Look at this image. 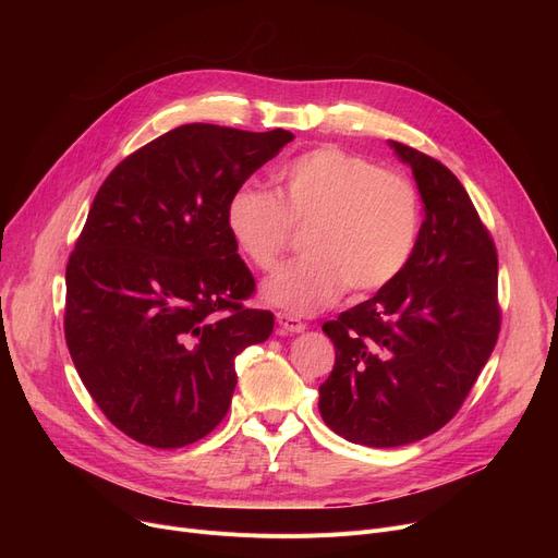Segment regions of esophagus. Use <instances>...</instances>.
<instances>
[{
    "mask_svg": "<svg viewBox=\"0 0 558 558\" xmlns=\"http://www.w3.org/2000/svg\"><path fill=\"white\" fill-rule=\"evenodd\" d=\"M276 318H278V326H280L284 332H289V335H299V332L305 330V324H303L301 318H296V316L278 312Z\"/></svg>",
    "mask_w": 558,
    "mask_h": 558,
    "instance_id": "34e87169",
    "label": "esophagus"
}]
</instances>
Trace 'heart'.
<instances>
[{
	"mask_svg": "<svg viewBox=\"0 0 558 558\" xmlns=\"http://www.w3.org/2000/svg\"><path fill=\"white\" fill-rule=\"evenodd\" d=\"M278 198L244 185L226 205L234 246L269 271L284 253L291 226L307 228L305 257L289 262L262 284L274 307L314 314L353 294L389 284L409 262L418 238V201L402 175L337 146H318L284 165Z\"/></svg>",
	"mask_w": 558,
	"mask_h": 558,
	"instance_id": "b5f03b06",
	"label": "heart"
}]
</instances>
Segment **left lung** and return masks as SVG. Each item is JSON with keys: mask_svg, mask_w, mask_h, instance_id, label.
<instances>
[{"mask_svg": "<svg viewBox=\"0 0 558 558\" xmlns=\"http://www.w3.org/2000/svg\"><path fill=\"white\" fill-rule=\"evenodd\" d=\"M425 219L404 269L324 326L337 360L318 412L350 444L398 448L441 429L473 389L497 332V253L457 175L389 140Z\"/></svg>", "mask_w": 558, "mask_h": 558, "instance_id": "8db88e82", "label": "left lung"}]
</instances>
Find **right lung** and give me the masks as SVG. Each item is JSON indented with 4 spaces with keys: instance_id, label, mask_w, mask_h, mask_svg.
Returning a JSON list of instances; mask_svg holds the SVG:
<instances>
[{
    "instance_id": "add662e5",
    "label": "right lung",
    "mask_w": 558,
    "mask_h": 558,
    "mask_svg": "<svg viewBox=\"0 0 558 558\" xmlns=\"http://www.w3.org/2000/svg\"><path fill=\"white\" fill-rule=\"evenodd\" d=\"M294 140L185 124L142 146L99 187L70 255L65 339L81 383L137 444L171 450L226 416L234 357L274 314L242 305L255 280L226 205Z\"/></svg>"
}]
</instances>
